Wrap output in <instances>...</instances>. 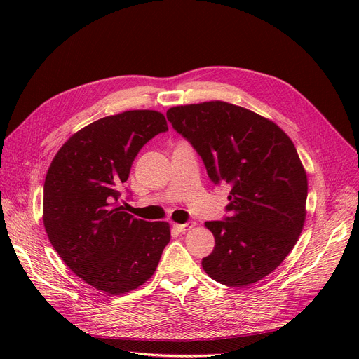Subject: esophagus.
Returning <instances> with one entry per match:
<instances>
[{
  "label": "esophagus",
  "mask_w": 359,
  "mask_h": 359,
  "mask_svg": "<svg viewBox=\"0 0 359 359\" xmlns=\"http://www.w3.org/2000/svg\"><path fill=\"white\" fill-rule=\"evenodd\" d=\"M192 227H195V222H194V221L184 222V224H175V229H176L179 233H184V231H187V230H191Z\"/></svg>",
  "instance_id": "esophagus-1"
}]
</instances>
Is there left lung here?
<instances>
[{
    "label": "left lung",
    "instance_id": "obj_1",
    "mask_svg": "<svg viewBox=\"0 0 359 359\" xmlns=\"http://www.w3.org/2000/svg\"><path fill=\"white\" fill-rule=\"evenodd\" d=\"M167 119L211 182L231 189L229 215L205 222L215 248L203 271L229 287L255 284L290 255L304 225L307 175L292 141L255 111L218 100L172 107Z\"/></svg>",
    "mask_w": 359,
    "mask_h": 359
}]
</instances>
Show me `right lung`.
<instances>
[{
  "mask_svg": "<svg viewBox=\"0 0 359 359\" xmlns=\"http://www.w3.org/2000/svg\"><path fill=\"white\" fill-rule=\"evenodd\" d=\"M167 130L154 110L107 116L74 134L48 170V237L65 265L103 292L119 295L142 285L170 241L167 222L138 219L116 205L140 149Z\"/></svg>",
  "mask_w": 359,
  "mask_h": 359,
  "instance_id": "right-lung-1",
  "label": "right lung"
}]
</instances>
